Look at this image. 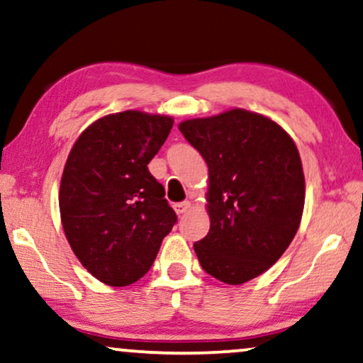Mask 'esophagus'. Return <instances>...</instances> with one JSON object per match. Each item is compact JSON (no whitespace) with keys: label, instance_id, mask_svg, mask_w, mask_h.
Instances as JSON below:
<instances>
[{"label":"esophagus","instance_id":"1","mask_svg":"<svg viewBox=\"0 0 363 363\" xmlns=\"http://www.w3.org/2000/svg\"><path fill=\"white\" fill-rule=\"evenodd\" d=\"M189 207H191V202L189 201L177 202V204H174V211H176L177 214H184L186 211H189Z\"/></svg>","mask_w":363,"mask_h":363}]
</instances>
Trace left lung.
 Segmentation results:
<instances>
[{"mask_svg":"<svg viewBox=\"0 0 363 363\" xmlns=\"http://www.w3.org/2000/svg\"><path fill=\"white\" fill-rule=\"evenodd\" d=\"M209 167L211 229L194 250L202 269L232 286L274 265L291 245L306 199L302 162L274 121L244 109L179 124Z\"/></svg>","mask_w":363,"mask_h":363,"instance_id":"8db88e82","label":"left lung"}]
</instances>
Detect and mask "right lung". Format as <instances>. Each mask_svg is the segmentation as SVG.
Listing matches in <instances>:
<instances>
[{"label": "right lung", "mask_w": 363, "mask_h": 363, "mask_svg": "<svg viewBox=\"0 0 363 363\" xmlns=\"http://www.w3.org/2000/svg\"><path fill=\"white\" fill-rule=\"evenodd\" d=\"M174 121L139 111L109 114L72 146L60 189L65 234L79 262L113 287L147 274L177 222L147 164Z\"/></svg>", "instance_id": "1"}]
</instances>
